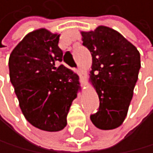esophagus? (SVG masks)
<instances>
[{"label":"esophagus","mask_w":153,"mask_h":153,"mask_svg":"<svg viewBox=\"0 0 153 153\" xmlns=\"http://www.w3.org/2000/svg\"><path fill=\"white\" fill-rule=\"evenodd\" d=\"M77 73H78V75H79V76H80V79H81V82L82 83H84V77H85V76H86V73H85V71H83L82 69H78L77 70Z\"/></svg>","instance_id":"1"}]
</instances>
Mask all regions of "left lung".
<instances>
[{
	"label": "left lung",
	"instance_id": "obj_1",
	"mask_svg": "<svg viewBox=\"0 0 153 153\" xmlns=\"http://www.w3.org/2000/svg\"><path fill=\"white\" fill-rule=\"evenodd\" d=\"M83 46L92 54L90 80L100 99L99 111L90 116L100 130L117 128L125 121L141 68L140 53L120 32L99 26L81 31Z\"/></svg>",
	"mask_w": 153,
	"mask_h": 153
}]
</instances>
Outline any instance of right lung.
I'll return each mask as SVG.
<instances>
[{"instance_id":"1","label":"right lung","mask_w":153,"mask_h":153,"mask_svg":"<svg viewBox=\"0 0 153 153\" xmlns=\"http://www.w3.org/2000/svg\"><path fill=\"white\" fill-rule=\"evenodd\" d=\"M60 34L46 28L33 30L11 51L10 81L27 121L36 128L56 132L67 125V115L78 91V76L64 65L58 47Z\"/></svg>"}]
</instances>
